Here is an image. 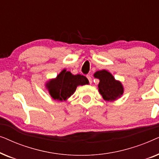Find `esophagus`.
Segmentation results:
<instances>
[{"mask_svg": "<svg viewBox=\"0 0 159 159\" xmlns=\"http://www.w3.org/2000/svg\"><path fill=\"white\" fill-rule=\"evenodd\" d=\"M87 78H88V79L89 82H90V84L92 83V77H91L90 75H88V76H87Z\"/></svg>", "mask_w": 159, "mask_h": 159, "instance_id": "34e87169", "label": "esophagus"}]
</instances>
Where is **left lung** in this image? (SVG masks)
Instances as JSON below:
<instances>
[{
  "label": "left lung",
  "instance_id": "1",
  "mask_svg": "<svg viewBox=\"0 0 159 159\" xmlns=\"http://www.w3.org/2000/svg\"><path fill=\"white\" fill-rule=\"evenodd\" d=\"M93 76L100 80L98 91L106 101H114L123 95V84L115 79L109 71L105 69L97 71Z\"/></svg>",
  "mask_w": 159,
  "mask_h": 159
}]
</instances>
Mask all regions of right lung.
Returning <instances> with one entry per match:
<instances>
[{
	"mask_svg": "<svg viewBox=\"0 0 159 159\" xmlns=\"http://www.w3.org/2000/svg\"><path fill=\"white\" fill-rule=\"evenodd\" d=\"M86 77L81 75H74L66 69H63L54 79L45 83V88L51 98L56 101H66L74 94L79 85L88 84Z\"/></svg>",
	"mask_w": 159,
	"mask_h": 159,
	"instance_id": "obj_1",
	"label": "right lung"
}]
</instances>
